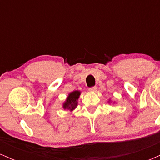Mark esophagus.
<instances>
[{
  "label": "esophagus",
  "mask_w": 160,
  "mask_h": 160,
  "mask_svg": "<svg viewBox=\"0 0 160 160\" xmlns=\"http://www.w3.org/2000/svg\"><path fill=\"white\" fill-rule=\"evenodd\" d=\"M89 92H94L97 90V87L96 86H92V87L89 88Z\"/></svg>",
  "instance_id": "esophagus-1"
}]
</instances>
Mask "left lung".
<instances>
[{
    "label": "left lung",
    "mask_w": 160,
    "mask_h": 160,
    "mask_svg": "<svg viewBox=\"0 0 160 160\" xmlns=\"http://www.w3.org/2000/svg\"><path fill=\"white\" fill-rule=\"evenodd\" d=\"M108 103H110V104H111V103L114 104V103H115V102H112L111 100H109V101H108Z\"/></svg>",
    "instance_id": "1"
}]
</instances>
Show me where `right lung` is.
<instances>
[{
    "label": "right lung",
    "mask_w": 160,
    "mask_h": 160,
    "mask_svg": "<svg viewBox=\"0 0 160 160\" xmlns=\"http://www.w3.org/2000/svg\"><path fill=\"white\" fill-rule=\"evenodd\" d=\"M80 94H81V92L78 90H75L70 92L67 98H66L65 102L63 103V105H62L64 109L69 110L70 111H74L78 106V101Z\"/></svg>",
    "instance_id": "obj_1"
}]
</instances>
